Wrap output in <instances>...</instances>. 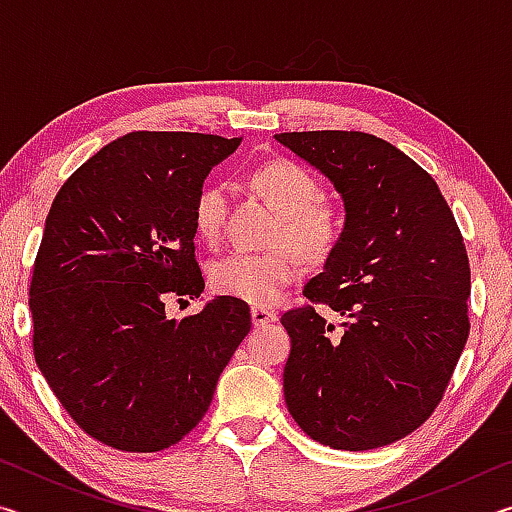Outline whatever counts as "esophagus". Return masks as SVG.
<instances>
[{
    "instance_id": "1",
    "label": "esophagus",
    "mask_w": 512,
    "mask_h": 512,
    "mask_svg": "<svg viewBox=\"0 0 512 512\" xmlns=\"http://www.w3.org/2000/svg\"><path fill=\"white\" fill-rule=\"evenodd\" d=\"M250 316H253V325L255 327H266V325H271V323H275V320H277L275 311L266 309V307H253V311H250Z\"/></svg>"
}]
</instances>
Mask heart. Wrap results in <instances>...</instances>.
I'll use <instances>...</instances> for the list:
<instances>
[{
	"mask_svg": "<svg viewBox=\"0 0 512 512\" xmlns=\"http://www.w3.org/2000/svg\"><path fill=\"white\" fill-rule=\"evenodd\" d=\"M250 183L282 214L277 241H287L307 259H323L336 248L343 232L341 212L323 198V185L307 167L287 158L268 160L250 173ZM230 214V192L219 180L205 183L192 203L196 235L219 244ZM300 259L289 248L266 253L232 250L216 259L210 282L216 293L250 305H271L298 280Z\"/></svg>",
	"mask_w": 512,
	"mask_h": 512,
	"instance_id": "obj_1",
	"label": "heart"
}]
</instances>
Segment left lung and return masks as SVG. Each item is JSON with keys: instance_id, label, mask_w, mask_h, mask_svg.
Masks as SVG:
<instances>
[{"instance_id": "obj_1", "label": "left lung", "mask_w": 512, "mask_h": 512, "mask_svg": "<svg viewBox=\"0 0 512 512\" xmlns=\"http://www.w3.org/2000/svg\"><path fill=\"white\" fill-rule=\"evenodd\" d=\"M332 180L345 228L311 305L289 309L284 400L316 443L363 452L422 427L443 400L470 336V259L427 171L361 131L275 135ZM314 304L344 316L329 326Z\"/></svg>"}]
</instances>
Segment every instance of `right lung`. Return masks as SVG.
<instances>
[{"mask_svg":"<svg viewBox=\"0 0 512 512\" xmlns=\"http://www.w3.org/2000/svg\"><path fill=\"white\" fill-rule=\"evenodd\" d=\"M239 137L135 131L92 155L47 214L29 309L33 357L63 409L99 443L160 452L203 420L250 332L244 300L167 318L198 298L192 203Z\"/></svg>","mask_w":512,"mask_h":512,"instance_id":"right-lung-1","label":"right lung"}]
</instances>
